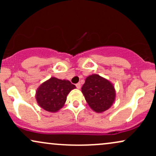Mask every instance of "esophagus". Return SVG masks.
I'll use <instances>...</instances> for the list:
<instances>
[{
    "instance_id": "obj_1",
    "label": "esophagus",
    "mask_w": 156,
    "mask_h": 156,
    "mask_svg": "<svg viewBox=\"0 0 156 156\" xmlns=\"http://www.w3.org/2000/svg\"><path fill=\"white\" fill-rule=\"evenodd\" d=\"M76 86L77 89H80V87H81V86H80V83H76Z\"/></svg>"
}]
</instances>
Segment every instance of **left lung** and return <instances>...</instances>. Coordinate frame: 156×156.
Here are the masks:
<instances>
[{
	"mask_svg": "<svg viewBox=\"0 0 156 156\" xmlns=\"http://www.w3.org/2000/svg\"><path fill=\"white\" fill-rule=\"evenodd\" d=\"M81 92L89 107L97 113L108 110L116 98L114 85L97 74L90 75L86 78Z\"/></svg>",
	"mask_w": 156,
	"mask_h": 156,
	"instance_id": "obj_1",
	"label": "left lung"
}]
</instances>
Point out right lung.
Here are the masks:
<instances>
[{"label": "right lung", "mask_w": 156, "mask_h": 156, "mask_svg": "<svg viewBox=\"0 0 156 156\" xmlns=\"http://www.w3.org/2000/svg\"><path fill=\"white\" fill-rule=\"evenodd\" d=\"M68 80L52 77L41 84L36 92V100L39 106L49 112H57L64 106L67 94L76 89Z\"/></svg>", "instance_id": "add662e5"}]
</instances>
